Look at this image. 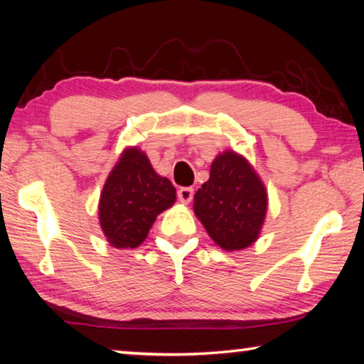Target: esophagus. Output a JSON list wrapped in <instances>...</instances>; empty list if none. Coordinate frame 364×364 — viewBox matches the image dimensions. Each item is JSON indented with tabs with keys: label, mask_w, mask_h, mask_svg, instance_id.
<instances>
[{
	"label": "esophagus",
	"mask_w": 364,
	"mask_h": 364,
	"mask_svg": "<svg viewBox=\"0 0 364 364\" xmlns=\"http://www.w3.org/2000/svg\"><path fill=\"white\" fill-rule=\"evenodd\" d=\"M193 197H194L193 188H181L178 191V199H180V202H183V204H189V202L193 200Z\"/></svg>",
	"instance_id": "34e87169"
}]
</instances>
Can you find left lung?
Masks as SVG:
<instances>
[{"mask_svg": "<svg viewBox=\"0 0 364 364\" xmlns=\"http://www.w3.org/2000/svg\"><path fill=\"white\" fill-rule=\"evenodd\" d=\"M268 196L252 165L226 151L212 162L210 178L194 196V213L215 242L228 252L257 241L267 215Z\"/></svg>", "mask_w": 364, "mask_h": 364, "instance_id": "left-lung-1", "label": "left lung"}]
</instances>
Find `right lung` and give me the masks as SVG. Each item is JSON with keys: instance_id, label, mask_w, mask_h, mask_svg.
<instances>
[{"instance_id": "right-lung-1", "label": "right lung", "mask_w": 364, "mask_h": 364, "mask_svg": "<svg viewBox=\"0 0 364 364\" xmlns=\"http://www.w3.org/2000/svg\"><path fill=\"white\" fill-rule=\"evenodd\" d=\"M176 189L160 176L143 151L128 147L110 171L100 199L104 236L117 249L143 244L157 215L175 204Z\"/></svg>"}]
</instances>
